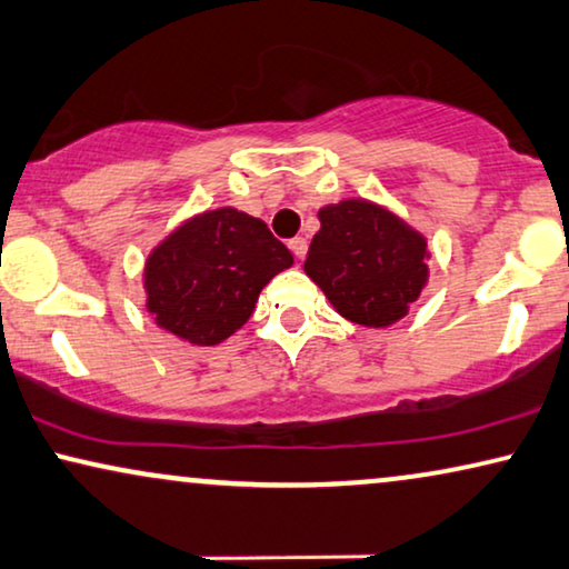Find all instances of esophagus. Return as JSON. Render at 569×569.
Here are the masks:
<instances>
[{"label": "esophagus", "instance_id": "esophagus-1", "mask_svg": "<svg viewBox=\"0 0 569 569\" xmlns=\"http://www.w3.org/2000/svg\"><path fill=\"white\" fill-rule=\"evenodd\" d=\"M290 250H292V256L295 258H306V253H308V240L306 238H292L290 240Z\"/></svg>", "mask_w": 569, "mask_h": 569}]
</instances>
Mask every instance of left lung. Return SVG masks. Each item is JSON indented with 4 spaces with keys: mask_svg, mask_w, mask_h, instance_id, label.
<instances>
[{
    "mask_svg": "<svg viewBox=\"0 0 569 569\" xmlns=\"http://www.w3.org/2000/svg\"><path fill=\"white\" fill-rule=\"evenodd\" d=\"M321 230L308 248L306 274L331 308L371 329L405 319L429 284V240L410 221L368 198L319 209Z\"/></svg>",
    "mask_w": 569,
    "mask_h": 569,
    "instance_id": "left-lung-1",
    "label": "left lung"
}]
</instances>
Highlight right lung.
I'll use <instances>...</instances> for the list:
<instances>
[{
  "instance_id": "add662e5",
  "label": "right lung",
  "mask_w": 569,
  "mask_h": 569,
  "mask_svg": "<svg viewBox=\"0 0 569 569\" xmlns=\"http://www.w3.org/2000/svg\"><path fill=\"white\" fill-rule=\"evenodd\" d=\"M292 263L261 219L232 206L193 213L146 256V311L182 342L211 348L246 327L263 287Z\"/></svg>"
}]
</instances>
